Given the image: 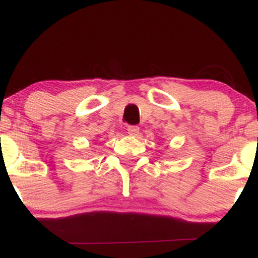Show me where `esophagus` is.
I'll return each instance as SVG.
<instances>
[{
	"label": "esophagus",
	"mask_w": 258,
	"mask_h": 258,
	"mask_svg": "<svg viewBox=\"0 0 258 258\" xmlns=\"http://www.w3.org/2000/svg\"><path fill=\"white\" fill-rule=\"evenodd\" d=\"M127 132H128L130 136L132 137H137L139 135V127L138 126H128L127 127Z\"/></svg>",
	"instance_id": "obj_1"
}]
</instances>
